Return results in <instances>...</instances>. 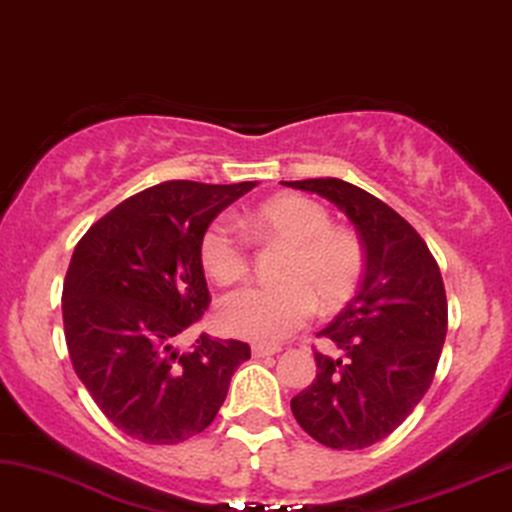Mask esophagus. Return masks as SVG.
Instances as JSON below:
<instances>
[{
	"mask_svg": "<svg viewBox=\"0 0 512 512\" xmlns=\"http://www.w3.org/2000/svg\"><path fill=\"white\" fill-rule=\"evenodd\" d=\"M278 351H281V349H276V346H264V344H255V346H252V356H255V358L276 356Z\"/></svg>",
	"mask_w": 512,
	"mask_h": 512,
	"instance_id": "1",
	"label": "esophagus"
}]
</instances>
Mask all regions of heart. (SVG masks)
Returning <instances> with one entry per match:
<instances>
[{"label": "heart", "mask_w": 512, "mask_h": 512, "mask_svg": "<svg viewBox=\"0 0 512 512\" xmlns=\"http://www.w3.org/2000/svg\"><path fill=\"white\" fill-rule=\"evenodd\" d=\"M248 227L264 238L290 245L281 285L229 292L217 320L229 335L260 344H281L309 323L320 302L342 309L365 274V248L349 229L332 227L320 203L304 196H278L248 215ZM201 262L213 281L229 285L248 274V243L227 220H217L201 238Z\"/></svg>", "instance_id": "obj_1"}]
</instances>
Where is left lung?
<instances>
[{"mask_svg":"<svg viewBox=\"0 0 512 512\" xmlns=\"http://www.w3.org/2000/svg\"><path fill=\"white\" fill-rule=\"evenodd\" d=\"M327 199L356 227L365 274L356 297L318 335L344 358L316 351V379L290 400L297 424L332 449L391 435L421 403L447 335L445 285L412 224L337 177L283 182Z\"/></svg>","mask_w":512,"mask_h":512,"instance_id":"1","label":"left lung"}]
</instances>
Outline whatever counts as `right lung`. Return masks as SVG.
Masks as SVG:
<instances>
[{
  "label": "right lung",
  "mask_w": 512,
  "mask_h": 512,
  "mask_svg": "<svg viewBox=\"0 0 512 512\" xmlns=\"http://www.w3.org/2000/svg\"><path fill=\"white\" fill-rule=\"evenodd\" d=\"M257 182L170 180L100 217L74 248L63 288L72 367L100 412L147 445H177L213 424L250 346L180 335L210 304L201 238Z\"/></svg>",
  "instance_id": "add662e5"
}]
</instances>
